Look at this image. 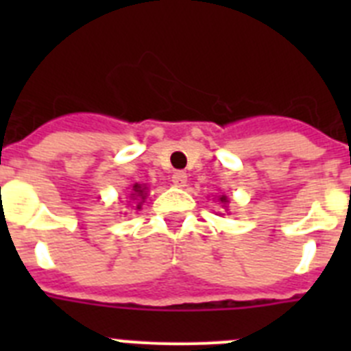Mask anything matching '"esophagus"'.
I'll list each match as a JSON object with an SVG mask.
<instances>
[{
	"instance_id": "esophagus-1",
	"label": "esophagus",
	"mask_w": 351,
	"mask_h": 351,
	"mask_svg": "<svg viewBox=\"0 0 351 351\" xmlns=\"http://www.w3.org/2000/svg\"><path fill=\"white\" fill-rule=\"evenodd\" d=\"M172 182H173V186L182 188V186H186V182H188V176H186V172H181V170H178V172H173Z\"/></svg>"
}]
</instances>
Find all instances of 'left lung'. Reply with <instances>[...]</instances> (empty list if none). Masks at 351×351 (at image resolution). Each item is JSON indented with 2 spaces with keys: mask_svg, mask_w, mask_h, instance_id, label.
<instances>
[{
  "mask_svg": "<svg viewBox=\"0 0 351 351\" xmlns=\"http://www.w3.org/2000/svg\"><path fill=\"white\" fill-rule=\"evenodd\" d=\"M219 202H221V204L226 202V197H225V195H221V197H219Z\"/></svg>",
  "mask_w": 351,
  "mask_h": 351,
  "instance_id": "left-lung-1",
  "label": "left lung"
}]
</instances>
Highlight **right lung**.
Instances as JSON below:
<instances>
[{"instance_id": "obj_1", "label": "right lung", "mask_w": 351, "mask_h": 351, "mask_svg": "<svg viewBox=\"0 0 351 351\" xmlns=\"http://www.w3.org/2000/svg\"><path fill=\"white\" fill-rule=\"evenodd\" d=\"M144 190L145 188H142L141 184H135L133 186V197H135V200H137V198H142V200H144L145 198V193H144ZM141 204L142 202H138V206H137V209H141Z\"/></svg>"}]
</instances>
